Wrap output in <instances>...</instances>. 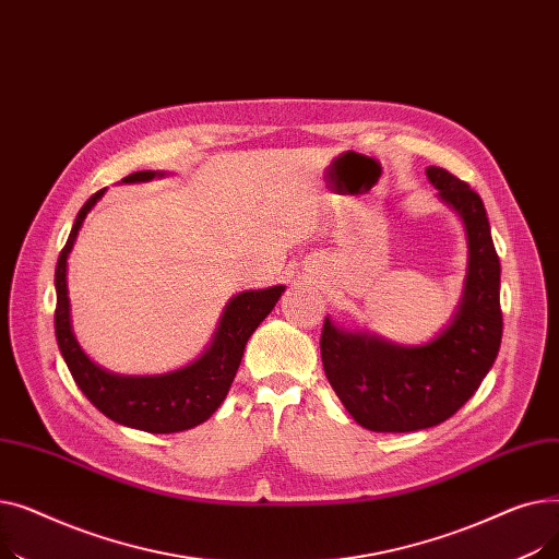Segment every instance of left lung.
<instances>
[{
    "mask_svg": "<svg viewBox=\"0 0 559 559\" xmlns=\"http://www.w3.org/2000/svg\"><path fill=\"white\" fill-rule=\"evenodd\" d=\"M426 174L462 217L468 240L464 297L451 326L424 346H396L340 331L326 317L319 340L331 388L348 415L376 432H413L453 417L480 388L503 337L501 262L483 199L444 167Z\"/></svg>",
    "mask_w": 559,
    "mask_h": 559,
    "instance_id": "8db88e82",
    "label": "left lung"
}]
</instances>
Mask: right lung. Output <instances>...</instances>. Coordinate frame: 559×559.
Masks as SVG:
<instances>
[{
  "label": "right lung",
  "mask_w": 559,
  "mask_h": 559,
  "mask_svg": "<svg viewBox=\"0 0 559 559\" xmlns=\"http://www.w3.org/2000/svg\"><path fill=\"white\" fill-rule=\"evenodd\" d=\"M156 171H133L124 183L152 181ZM104 190L95 192L83 203L70 238L58 255L56 262V342L68 362V369L74 378L79 390L87 396L99 413L108 419L131 426L146 432H181L194 428L209 419L228 394V388L242 362L245 346L251 333L260 326V321L267 317L281 295L283 285H274L267 289H249L242 295L233 297L226 306L222 321L217 326V335L205 354L179 369L165 376H115L99 369L91 362L81 346L74 340L70 324V299H68V255L74 247L76 233L93 209Z\"/></svg>",
  "instance_id": "right-lung-1"
}]
</instances>
